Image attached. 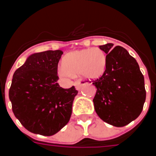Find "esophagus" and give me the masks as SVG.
<instances>
[{
    "label": "esophagus",
    "mask_w": 156,
    "mask_h": 156,
    "mask_svg": "<svg viewBox=\"0 0 156 156\" xmlns=\"http://www.w3.org/2000/svg\"><path fill=\"white\" fill-rule=\"evenodd\" d=\"M74 86H75V87H76V90H80L81 89V87H82L83 84H82V83H79V82H76L75 83H74Z\"/></svg>",
    "instance_id": "1"
}]
</instances>
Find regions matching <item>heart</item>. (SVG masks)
Here are the masks:
<instances>
[{
	"instance_id": "b5f03b06",
	"label": "heart",
	"mask_w": 156,
	"mask_h": 156,
	"mask_svg": "<svg viewBox=\"0 0 156 156\" xmlns=\"http://www.w3.org/2000/svg\"><path fill=\"white\" fill-rule=\"evenodd\" d=\"M106 69L105 53L100 48H87L67 54L58 68V75L67 80L80 74L84 79L96 80L105 73Z\"/></svg>"
}]
</instances>
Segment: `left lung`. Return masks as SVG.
Listing matches in <instances>:
<instances>
[{"label":"left lung","instance_id":"obj_1","mask_svg":"<svg viewBox=\"0 0 156 156\" xmlns=\"http://www.w3.org/2000/svg\"><path fill=\"white\" fill-rule=\"evenodd\" d=\"M101 45L107 54V69L94 81L97 92L93 99L95 112L104 122L124 126L140 115L146 98L144 76L134 58L122 47Z\"/></svg>","mask_w":156,"mask_h":156}]
</instances>
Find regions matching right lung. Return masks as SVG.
<instances>
[{"mask_svg": "<svg viewBox=\"0 0 156 156\" xmlns=\"http://www.w3.org/2000/svg\"><path fill=\"white\" fill-rule=\"evenodd\" d=\"M62 54L60 50L32 54L12 77L9 90L12 111L31 133L51 136L69 121L78 91L74 86L64 89L57 83Z\"/></svg>", "mask_w": 156, "mask_h": 156, "instance_id": "obj_1", "label": "right lung"}]
</instances>
